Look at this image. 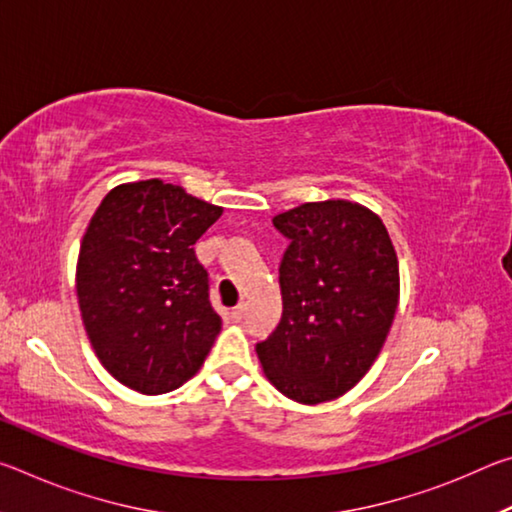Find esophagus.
Listing matches in <instances>:
<instances>
[{
  "label": "esophagus",
  "mask_w": 512,
  "mask_h": 512,
  "mask_svg": "<svg viewBox=\"0 0 512 512\" xmlns=\"http://www.w3.org/2000/svg\"><path fill=\"white\" fill-rule=\"evenodd\" d=\"M244 314H246V307H244V305H237L235 309H232V311H230V316H232V320H237V323H239V320H241V318H244Z\"/></svg>",
  "instance_id": "34e87169"
}]
</instances>
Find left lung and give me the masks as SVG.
Segmentation results:
<instances>
[{
	"label": "left lung",
	"instance_id": "left-lung-1",
	"mask_svg": "<svg viewBox=\"0 0 512 512\" xmlns=\"http://www.w3.org/2000/svg\"><path fill=\"white\" fill-rule=\"evenodd\" d=\"M289 239L282 318L257 343L264 375L300 404L348 393L379 357L400 302V264L379 216L359 203H302L273 216Z\"/></svg>",
	"mask_w": 512,
	"mask_h": 512
}]
</instances>
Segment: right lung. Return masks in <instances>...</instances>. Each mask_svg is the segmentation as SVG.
Wrapping results in <instances>:
<instances>
[{
  "instance_id": "add662e5",
  "label": "right lung",
  "mask_w": 512,
  "mask_h": 512,
  "mask_svg": "<svg viewBox=\"0 0 512 512\" xmlns=\"http://www.w3.org/2000/svg\"><path fill=\"white\" fill-rule=\"evenodd\" d=\"M223 207L164 180L110 189L76 264L88 339L119 384L169 393L194 377L221 332L194 244Z\"/></svg>"
}]
</instances>
